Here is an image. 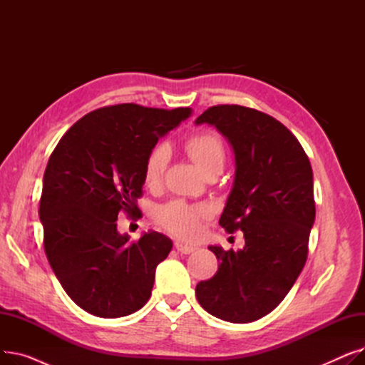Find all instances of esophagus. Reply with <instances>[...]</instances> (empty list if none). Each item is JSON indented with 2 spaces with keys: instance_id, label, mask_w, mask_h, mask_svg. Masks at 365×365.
Returning a JSON list of instances; mask_svg holds the SVG:
<instances>
[{
  "instance_id": "1",
  "label": "esophagus",
  "mask_w": 365,
  "mask_h": 365,
  "mask_svg": "<svg viewBox=\"0 0 365 365\" xmlns=\"http://www.w3.org/2000/svg\"><path fill=\"white\" fill-rule=\"evenodd\" d=\"M175 247H176V250H178L179 253H182V255H190V253H194V252L198 250V247L185 244V242H182V241H176V242H175Z\"/></svg>"
}]
</instances>
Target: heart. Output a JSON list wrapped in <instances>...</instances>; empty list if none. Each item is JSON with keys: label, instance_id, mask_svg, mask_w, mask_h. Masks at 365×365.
<instances>
[{"label": "heart", "instance_id": "obj_1", "mask_svg": "<svg viewBox=\"0 0 365 365\" xmlns=\"http://www.w3.org/2000/svg\"><path fill=\"white\" fill-rule=\"evenodd\" d=\"M185 150L189 158L204 173L223 168L225 148L215 133H200L185 143ZM168 161L165 146H158L150 152L146 160L143 178L145 183L155 186L161 182ZM210 212L205 205H189L182 201H173L158 210L160 223L170 232L182 238H194L200 232L202 219L208 217Z\"/></svg>", "mask_w": 365, "mask_h": 365}]
</instances>
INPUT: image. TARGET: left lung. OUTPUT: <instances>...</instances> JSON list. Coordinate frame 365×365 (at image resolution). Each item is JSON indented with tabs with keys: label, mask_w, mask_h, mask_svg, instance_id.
<instances>
[{
	"label": "left lung",
	"mask_w": 365,
	"mask_h": 365,
	"mask_svg": "<svg viewBox=\"0 0 365 365\" xmlns=\"http://www.w3.org/2000/svg\"><path fill=\"white\" fill-rule=\"evenodd\" d=\"M195 124L215 125L234 149V183L219 225L229 234L240 229L245 240L238 252L208 247L219 269L198 282L195 294L216 318L252 322L282 302L308 257L315 222L312 167L294 134L260 110L219 105Z\"/></svg>",
	"instance_id": "obj_1"
}]
</instances>
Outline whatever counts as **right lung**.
Returning <instances> with one entry per match:
<instances>
[{
  "label": "right lung",
  "mask_w": 365,
  "mask_h": 365,
  "mask_svg": "<svg viewBox=\"0 0 365 365\" xmlns=\"http://www.w3.org/2000/svg\"><path fill=\"white\" fill-rule=\"evenodd\" d=\"M190 113V108L134 103L101 108L54 148L40 201L44 250L63 290L86 312L120 318L149 300L157 266L173 242L157 231L130 242L117 231V219L121 210L139 213L148 157Z\"/></svg>",
  "instance_id": "obj_1"
}]
</instances>
